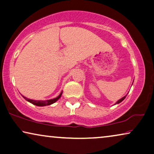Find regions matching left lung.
Wrapping results in <instances>:
<instances>
[{"instance_id": "1", "label": "left lung", "mask_w": 154, "mask_h": 154, "mask_svg": "<svg viewBox=\"0 0 154 154\" xmlns=\"http://www.w3.org/2000/svg\"><path fill=\"white\" fill-rule=\"evenodd\" d=\"M126 97V96H125V97H122V99H120L119 100H118V101H117L116 102V103H115V104H118V103H121V102H122V101H123V100H124V99H125Z\"/></svg>"}]
</instances>
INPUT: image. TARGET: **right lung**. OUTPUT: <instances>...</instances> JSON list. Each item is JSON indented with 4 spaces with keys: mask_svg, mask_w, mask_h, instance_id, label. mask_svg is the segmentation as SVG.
<instances>
[{
    "mask_svg": "<svg viewBox=\"0 0 154 154\" xmlns=\"http://www.w3.org/2000/svg\"><path fill=\"white\" fill-rule=\"evenodd\" d=\"M62 94V92L60 94V95L58 96V97L55 98V99H49V100H45V101H37V100L30 99H28V98L25 97L24 96H23V97L26 100V101L30 102V103H32L33 105H35V106H49V105H51V104L54 103L55 102H56L57 100H58L61 97Z\"/></svg>",
    "mask_w": 154,
    "mask_h": 154,
    "instance_id": "obj_1",
    "label": "right lung"
}]
</instances>
